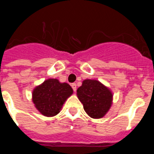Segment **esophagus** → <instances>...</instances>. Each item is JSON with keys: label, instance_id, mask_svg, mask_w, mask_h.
Masks as SVG:
<instances>
[{"label": "esophagus", "instance_id": "esophagus-1", "mask_svg": "<svg viewBox=\"0 0 154 154\" xmlns=\"http://www.w3.org/2000/svg\"><path fill=\"white\" fill-rule=\"evenodd\" d=\"M71 86H72V88L73 91H74V92H75V91H76V84L75 83H72Z\"/></svg>", "mask_w": 154, "mask_h": 154}]
</instances>
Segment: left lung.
Listing matches in <instances>:
<instances>
[{
	"label": "left lung",
	"instance_id": "1",
	"mask_svg": "<svg viewBox=\"0 0 154 154\" xmlns=\"http://www.w3.org/2000/svg\"><path fill=\"white\" fill-rule=\"evenodd\" d=\"M77 95L85 112L94 119L104 116L112 104L111 92L97 80H84Z\"/></svg>",
	"mask_w": 154,
	"mask_h": 154
}]
</instances>
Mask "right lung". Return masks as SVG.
I'll list each match as a JSON object with an SVG mask.
<instances>
[{
  "mask_svg": "<svg viewBox=\"0 0 154 154\" xmlns=\"http://www.w3.org/2000/svg\"><path fill=\"white\" fill-rule=\"evenodd\" d=\"M72 92L69 84L49 79L34 89L33 102L41 113L45 116H53L59 112L65 101Z\"/></svg>",
  "mask_w": 154,
  "mask_h": 154,
  "instance_id": "add662e5",
  "label": "right lung"
}]
</instances>
